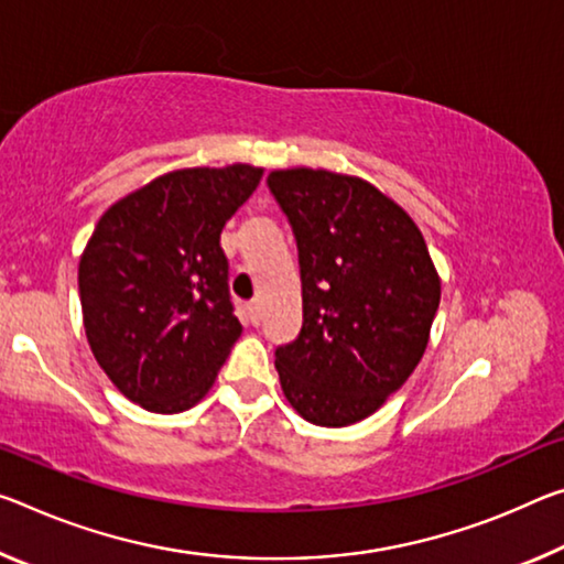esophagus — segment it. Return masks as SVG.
Returning a JSON list of instances; mask_svg holds the SVG:
<instances>
[{"instance_id": "34e87169", "label": "esophagus", "mask_w": 564, "mask_h": 564, "mask_svg": "<svg viewBox=\"0 0 564 564\" xmlns=\"http://www.w3.org/2000/svg\"><path fill=\"white\" fill-rule=\"evenodd\" d=\"M248 316H250V324H253V326L261 324V303L250 301L248 303Z\"/></svg>"}]
</instances>
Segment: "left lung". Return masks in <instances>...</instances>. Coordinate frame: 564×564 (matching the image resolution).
<instances>
[{
    "label": "left lung",
    "instance_id": "8db88e82",
    "mask_svg": "<svg viewBox=\"0 0 564 564\" xmlns=\"http://www.w3.org/2000/svg\"><path fill=\"white\" fill-rule=\"evenodd\" d=\"M265 183L301 268V334L275 348L283 394L311 424H356L422 361L440 275L416 223L361 177L293 167Z\"/></svg>",
    "mask_w": 564,
    "mask_h": 564
}]
</instances>
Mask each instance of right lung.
<instances>
[{
    "instance_id": "right-lung-1",
    "label": "right lung",
    "mask_w": 564,
    "mask_h": 564,
    "mask_svg": "<svg viewBox=\"0 0 564 564\" xmlns=\"http://www.w3.org/2000/svg\"><path fill=\"white\" fill-rule=\"evenodd\" d=\"M261 175L250 165L160 175L105 213L79 258L89 348L148 411L198 404L243 330L220 234Z\"/></svg>"
}]
</instances>
